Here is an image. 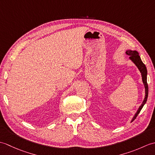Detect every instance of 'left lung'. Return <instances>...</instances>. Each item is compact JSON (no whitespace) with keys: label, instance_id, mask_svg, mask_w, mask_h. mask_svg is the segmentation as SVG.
Instances as JSON below:
<instances>
[{"label":"left lung","instance_id":"1","mask_svg":"<svg viewBox=\"0 0 155 155\" xmlns=\"http://www.w3.org/2000/svg\"><path fill=\"white\" fill-rule=\"evenodd\" d=\"M126 54L129 56L130 60L136 65V67L139 70L141 74V77H142L143 83L144 86V91H145V96H144V100L143 101L142 104H141V105L139 107V108H138L137 113L134 114L132 120H131V122H133L138 116V114H139L141 109H142L143 106L145 104L146 102L147 101L148 94H149V87H148V84H147V69L146 66L144 65L142 60H141L140 57L139 55V52H138L137 51H133V50H130V49H127L126 51Z\"/></svg>","mask_w":155,"mask_h":155}]
</instances>
